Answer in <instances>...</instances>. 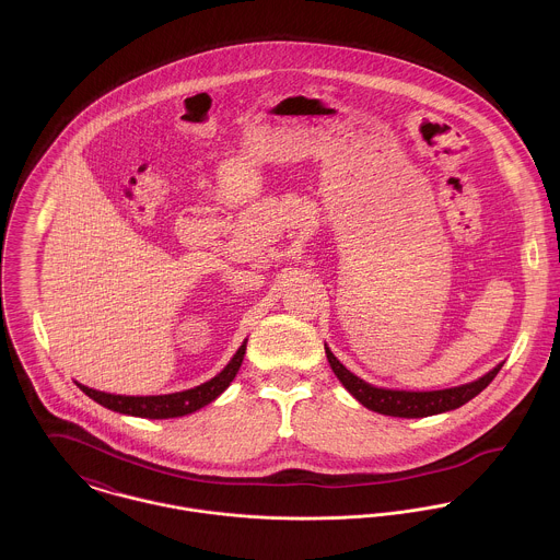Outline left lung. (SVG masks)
Here are the masks:
<instances>
[{"label":"left lung","mask_w":560,"mask_h":560,"mask_svg":"<svg viewBox=\"0 0 560 560\" xmlns=\"http://www.w3.org/2000/svg\"><path fill=\"white\" fill-rule=\"evenodd\" d=\"M325 355H327V362H329L334 375L340 380V384L364 407H369L377 413L397 416V418H424V416L457 409L482 393L491 384V380L498 375V371L502 369V364H498L495 369H491L477 382L464 384L457 388L431 390V393H407V390L375 388V386L366 384L364 380L355 377L351 371H347L327 347H325Z\"/></svg>","instance_id":"obj_1"}]
</instances>
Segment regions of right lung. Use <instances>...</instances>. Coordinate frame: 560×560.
Segmentation results:
<instances>
[{"label": "right lung", "mask_w": 560, "mask_h": 560, "mask_svg": "<svg viewBox=\"0 0 560 560\" xmlns=\"http://www.w3.org/2000/svg\"><path fill=\"white\" fill-rule=\"evenodd\" d=\"M245 342L237 349V353L233 355V360L224 366L222 373H218L213 380L191 388V390H183V393H174V395H160V397H125V395H109V393H98L92 390L88 386H80L81 390L92 400H96L98 405L112 409V411H120V413H129V416H138V418H178V416H187L205 405H209L211 400L218 399L235 380L237 371H240L243 355H245Z\"/></svg>", "instance_id": "right-lung-1"}]
</instances>
